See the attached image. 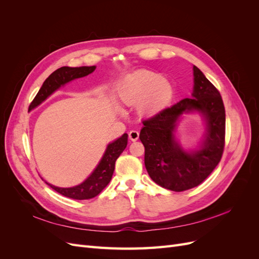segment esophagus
<instances>
[{
	"mask_svg": "<svg viewBox=\"0 0 259 259\" xmlns=\"http://www.w3.org/2000/svg\"><path fill=\"white\" fill-rule=\"evenodd\" d=\"M128 138L131 142H136V140L139 138V133L135 130H133L128 133Z\"/></svg>",
	"mask_w": 259,
	"mask_h": 259,
	"instance_id": "esophagus-1",
	"label": "esophagus"
}]
</instances>
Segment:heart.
I'll return each instance as SVG.
<instances>
[{
	"label": "heart",
	"instance_id": "obj_1",
	"mask_svg": "<svg viewBox=\"0 0 259 259\" xmlns=\"http://www.w3.org/2000/svg\"><path fill=\"white\" fill-rule=\"evenodd\" d=\"M117 93L124 105H136V111L140 116L161 113L174 98L171 83L160 73L152 71H138L127 75L121 82Z\"/></svg>",
	"mask_w": 259,
	"mask_h": 259
}]
</instances>
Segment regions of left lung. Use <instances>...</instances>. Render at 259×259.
<instances>
[{"label": "left lung", "mask_w": 259, "mask_h": 259, "mask_svg": "<svg viewBox=\"0 0 259 259\" xmlns=\"http://www.w3.org/2000/svg\"><path fill=\"white\" fill-rule=\"evenodd\" d=\"M191 98H185L143 121L139 139L145 147V165L155 184L171 191L189 190L202 184L221 162L225 148L226 112L221 93L193 66ZM198 111L207 120V134L198 151L185 152L175 140L179 116Z\"/></svg>", "instance_id": "8db88e82"}]
</instances>
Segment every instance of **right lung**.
<instances>
[{
  "label": "right lung",
  "instance_id": "add662e5",
  "mask_svg": "<svg viewBox=\"0 0 259 259\" xmlns=\"http://www.w3.org/2000/svg\"><path fill=\"white\" fill-rule=\"evenodd\" d=\"M96 69L95 66L92 67H61L54 71L48 79H46L42 85L40 91L37 92L36 96L29 106V111L37 107L43 101L51 96L52 94L58 90L60 86L72 81L74 79H79L92 73ZM127 146V134H123L120 138L114 140L113 143L109 144L106 152L96 168L93 173L86 178L84 182L72 188H59L48 184L51 188L58 193L65 195L67 198H71L74 200H89L95 198L101 191H103L107 185L110 183L112 178L115 161L119 158L120 154L124 151Z\"/></svg>",
  "mask_w": 259,
  "mask_h": 259
}]
</instances>
